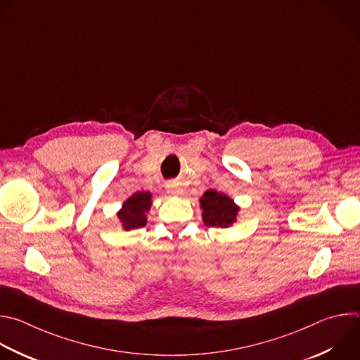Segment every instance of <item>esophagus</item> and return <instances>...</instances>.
<instances>
[{"label": "esophagus", "mask_w": 360, "mask_h": 360, "mask_svg": "<svg viewBox=\"0 0 360 360\" xmlns=\"http://www.w3.org/2000/svg\"><path fill=\"white\" fill-rule=\"evenodd\" d=\"M167 191H168V193H171V195H181V193H182V189H181L176 184H168V185H167Z\"/></svg>", "instance_id": "34e87169"}]
</instances>
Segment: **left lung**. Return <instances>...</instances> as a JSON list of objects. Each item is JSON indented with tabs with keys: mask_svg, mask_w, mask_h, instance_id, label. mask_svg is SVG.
Here are the masks:
<instances>
[{
	"mask_svg": "<svg viewBox=\"0 0 360 360\" xmlns=\"http://www.w3.org/2000/svg\"><path fill=\"white\" fill-rule=\"evenodd\" d=\"M199 203L202 209V220L207 226L230 227L237 221L240 206L226 193L209 189L202 195Z\"/></svg>",
	"mask_w": 360,
	"mask_h": 360,
	"instance_id": "left-lung-1",
	"label": "left lung"
}]
</instances>
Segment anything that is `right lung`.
I'll list each match as a JSON object with an SVG mask.
<instances>
[{"instance_id": "1", "label": "right lung", "mask_w": 360, "mask_h": 360, "mask_svg": "<svg viewBox=\"0 0 360 360\" xmlns=\"http://www.w3.org/2000/svg\"><path fill=\"white\" fill-rule=\"evenodd\" d=\"M153 206V193L148 191H139L129 196L122 209L117 212V217L122 223L123 230H134L146 226L147 214Z\"/></svg>"}]
</instances>
